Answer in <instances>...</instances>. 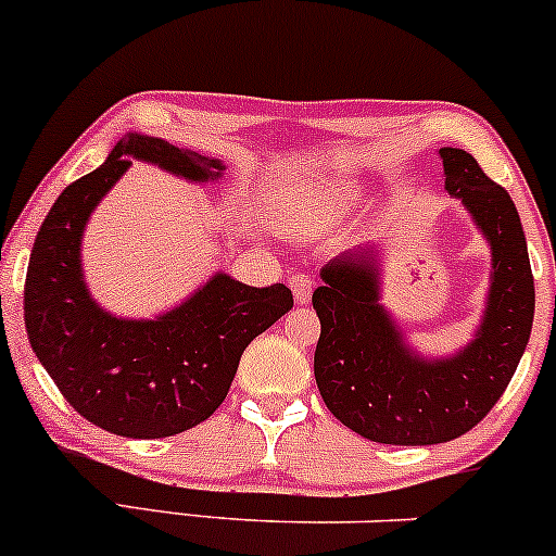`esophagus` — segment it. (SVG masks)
I'll return each instance as SVG.
<instances>
[{"mask_svg":"<svg viewBox=\"0 0 556 556\" xmlns=\"http://www.w3.org/2000/svg\"><path fill=\"white\" fill-rule=\"evenodd\" d=\"M290 288L295 292L298 303H308L311 295H314V279H311L308 274H292Z\"/></svg>","mask_w":556,"mask_h":556,"instance_id":"esophagus-1","label":"esophagus"}]
</instances>
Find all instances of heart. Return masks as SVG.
Instances as JSON below:
<instances>
[{"instance_id": "heart-1", "label": "heart", "mask_w": 556, "mask_h": 556, "mask_svg": "<svg viewBox=\"0 0 556 556\" xmlns=\"http://www.w3.org/2000/svg\"><path fill=\"white\" fill-rule=\"evenodd\" d=\"M334 198H338V194H334V192H329V200H334Z\"/></svg>"}]
</instances>
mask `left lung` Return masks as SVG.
<instances>
[{
	"label": "left lung",
	"mask_w": 556,
	"mask_h": 556,
	"mask_svg": "<svg viewBox=\"0 0 556 556\" xmlns=\"http://www.w3.org/2000/svg\"><path fill=\"white\" fill-rule=\"evenodd\" d=\"M438 155L446 189L491 242V295L472 343L441 362L414 356L380 306L369 248L321 268L325 285L311 298L321 321L314 353L321 399L353 432L390 446H432L472 430L504 395L533 327V271L509 192L469 152Z\"/></svg>",
	"instance_id": "obj_1"
}]
</instances>
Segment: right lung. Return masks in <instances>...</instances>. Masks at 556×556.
Wrapping results in <instances>:
<instances>
[{
	"instance_id": "1",
	"label": "right lung",
	"mask_w": 556,
	"mask_h": 556,
	"mask_svg": "<svg viewBox=\"0 0 556 556\" xmlns=\"http://www.w3.org/2000/svg\"><path fill=\"white\" fill-rule=\"evenodd\" d=\"M131 157L192 181L222 176V161L142 134L115 144L100 168L63 189L30 250L23 316L41 367L65 401L102 430L168 438L205 422L227 399L250 340L292 308L285 285L248 288L216 274L155 321L115 319L89 298L81 235Z\"/></svg>"
}]
</instances>
